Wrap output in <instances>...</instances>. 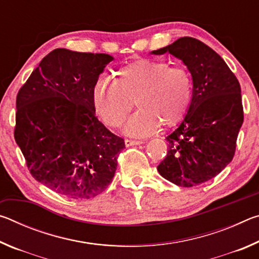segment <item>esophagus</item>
Returning <instances> with one entry per match:
<instances>
[{"label":"esophagus","instance_id":"34e87169","mask_svg":"<svg viewBox=\"0 0 259 259\" xmlns=\"http://www.w3.org/2000/svg\"><path fill=\"white\" fill-rule=\"evenodd\" d=\"M144 140H137V139H125V146H134V145H140L143 144Z\"/></svg>","mask_w":259,"mask_h":259}]
</instances>
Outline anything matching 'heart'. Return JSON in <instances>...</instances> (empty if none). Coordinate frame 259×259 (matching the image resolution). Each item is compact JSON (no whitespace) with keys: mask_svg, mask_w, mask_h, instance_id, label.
<instances>
[{"mask_svg":"<svg viewBox=\"0 0 259 259\" xmlns=\"http://www.w3.org/2000/svg\"><path fill=\"white\" fill-rule=\"evenodd\" d=\"M193 83L184 66H169L163 60L142 58L115 73L114 81L99 78L93 91L96 113L111 128H120L134 107L125 133L147 136L159 129L177 125L191 105Z\"/></svg>","mask_w":259,"mask_h":259,"instance_id":"1","label":"heart"}]
</instances>
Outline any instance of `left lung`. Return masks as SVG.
I'll return each instance as SVG.
<instances>
[{
    "mask_svg": "<svg viewBox=\"0 0 259 259\" xmlns=\"http://www.w3.org/2000/svg\"><path fill=\"white\" fill-rule=\"evenodd\" d=\"M169 54L186 65L193 80L192 102L178 128L166 137L160 175L178 186L212 179L233 159L243 122L241 88L234 73L211 48L184 36L152 54Z\"/></svg>",
    "mask_w": 259,
    "mask_h": 259,
    "instance_id": "8db88e82",
    "label": "left lung"
}]
</instances>
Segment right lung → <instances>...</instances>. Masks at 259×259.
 Listing matches in <instances>:
<instances>
[{"label": "right lung", "instance_id": "right-lung-1", "mask_svg": "<svg viewBox=\"0 0 259 259\" xmlns=\"http://www.w3.org/2000/svg\"><path fill=\"white\" fill-rule=\"evenodd\" d=\"M113 57L55 49L17 95L15 140L32 176L58 194L80 200L105 191L124 139L97 116L93 91Z\"/></svg>", "mask_w": 259, "mask_h": 259}]
</instances>
